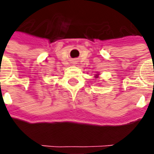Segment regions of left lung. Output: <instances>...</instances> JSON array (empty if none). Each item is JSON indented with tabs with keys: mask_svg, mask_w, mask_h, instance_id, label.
Segmentation results:
<instances>
[{
	"mask_svg": "<svg viewBox=\"0 0 154 154\" xmlns=\"http://www.w3.org/2000/svg\"><path fill=\"white\" fill-rule=\"evenodd\" d=\"M99 77V74H96V75H95V77H96V78H97V77Z\"/></svg>",
	"mask_w": 154,
	"mask_h": 154,
	"instance_id": "8db88e82",
	"label": "left lung"
}]
</instances>
